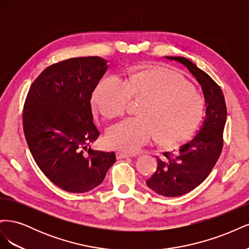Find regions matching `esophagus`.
Returning <instances> with one entry per match:
<instances>
[{
  "mask_svg": "<svg viewBox=\"0 0 249 249\" xmlns=\"http://www.w3.org/2000/svg\"><path fill=\"white\" fill-rule=\"evenodd\" d=\"M116 155H117L118 159H124V158H127V157H135L134 154H130V153L124 152V150H118Z\"/></svg>",
  "mask_w": 249,
  "mask_h": 249,
  "instance_id": "esophagus-1",
  "label": "esophagus"
}]
</instances>
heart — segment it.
Segmentation results:
<instances>
[{
	"label": "heart",
	"instance_id": "obj_1",
	"mask_svg": "<svg viewBox=\"0 0 249 249\" xmlns=\"http://www.w3.org/2000/svg\"><path fill=\"white\" fill-rule=\"evenodd\" d=\"M131 99L144 101L139 118H127L112 125L108 132L111 144L136 152L153 138L171 145L189 137L203 111L200 95L178 73L164 67L137 71L124 82L107 77L94 89L92 101L103 115H123Z\"/></svg>",
	"mask_w": 249,
	"mask_h": 249
}]
</instances>
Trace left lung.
Masks as SVG:
<instances>
[{"mask_svg":"<svg viewBox=\"0 0 249 249\" xmlns=\"http://www.w3.org/2000/svg\"><path fill=\"white\" fill-rule=\"evenodd\" d=\"M183 66L201 88L206 115L199 131L178 150L158 158V167L146 185L156 193L177 197L192 191L205 180L219 158L223 146L227 106L220 87L209 74L183 57H165Z\"/></svg>","mask_w":249,"mask_h":249,"instance_id":"obj_1","label":"left lung"}]
</instances>
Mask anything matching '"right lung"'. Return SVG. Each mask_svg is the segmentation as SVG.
<instances>
[{"label": "right lung", "instance_id": "obj_1", "mask_svg": "<svg viewBox=\"0 0 249 249\" xmlns=\"http://www.w3.org/2000/svg\"><path fill=\"white\" fill-rule=\"evenodd\" d=\"M108 67L101 57L67 59L30 87L22 113L28 146L43 175L64 191L94 189L116 161L114 152L89 147L100 135L90 100Z\"/></svg>", "mask_w": 249, "mask_h": 249}]
</instances>
